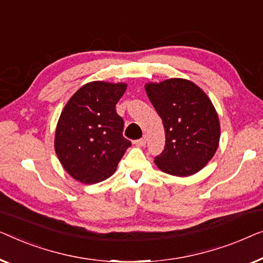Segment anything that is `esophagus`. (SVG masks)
I'll list each match as a JSON object with an SVG mask.
<instances>
[{"label": "esophagus", "mask_w": 263, "mask_h": 263, "mask_svg": "<svg viewBox=\"0 0 263 263\" xmlns=\"http://www.w3.org/2000/svg\"><path fill=\"white\" fill-rule=\"evenodd\" d=\"M146 137L144 136V137H142V138L140 139H137L136 142H135V144L137 146H145V144H146Z\"/></svg>", "instance_id": "esophagus-1"}]
</instances>
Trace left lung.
<instances>
[{
    "label": "left lung",
    "instance_id": "8db88e82",
    "mask_svg": "<svg viewBox=\"0 0 263 263\" xmlns=\"http://www.w3.org/2000/svg\"><path fill=\"white\" fill-rule=\"evenodd\" d=\"M145 89L165 132L164 150L155 163L170 175L198 173L216 154L220 137L219 119L209 96L183 79L147 83Z\"/></svg>",
    "mask_w": 263,
    "mask_h": 263
}]
</instances>
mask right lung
Wrapping results in <instances>:
<instances>
[{
  "label": "right lung",
  "instance_id": "obj_1",
  "mask_svg": "<svg viewBox=\"0 0 263 263\" xmlns=\"http://www.w3.org/2000/svg\"><path fill=\"white\" fill-rule=\"evenodd\" d=\"M125 83L96 81L81 87L59 117L54 150L63 168L80 182L98 183L113 175L131 146L116 105Z\"/></svg>",
  "mask_w": 263,
  "mask_h": 263
}]
</instances>
